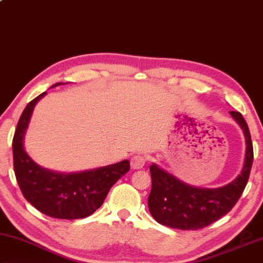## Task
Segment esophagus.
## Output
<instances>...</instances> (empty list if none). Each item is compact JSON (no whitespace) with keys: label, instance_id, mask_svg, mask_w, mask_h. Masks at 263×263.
Here are the masks:
<instances>
[{"label":"esophagus","instance_id":"1","mask_svg":"<svg viewBox=\"0 0 263 263\" xmlns=\"http://www.w3.org/2000/svg\"><path fill=\"white\" fill-rule=\"evenodd\" d=\"M145 156L143 155H134L132 157L130 160V164H132V168L133 169H141L143 168V165L145 164Z\"/></svg>","mask_w":263,"mask_h":263}]
</instances>
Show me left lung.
Segmentation results:
<instances>
[{"label":"left lung","instance_id":"left-lung-1","mask_svg":"<svg viewBox=\"0 0 263 263\" xmlns=\"http://www.w3.org/2000/svg\"><path fill=\"white\" fill-rule=\"evenodd\" d=\"M242 128L246 139V155L241 174L232 182L220 188H199L187 184L153 163L152 191L148 207L159 223L171 228L196 230L207 227L226 215L239 201L248 182L253 164V143L248 124L239 111H230Z\"/></svg>","mask_w":263,"mask_h":263}]
</instances>
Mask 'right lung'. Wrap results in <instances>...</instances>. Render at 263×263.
I'll use <instances>...</instances> for the list:
<instances>
[{"instance_id":"add662e5","label":"right lung","mask_w":263,"mask_h":263,"mask_svg":"<svg viewBox=\"0 0 263 263\" xmlns=\"http://www.w3.org/2000/svg\"><path fill=\"white\" fill-rule=\"evenodd\" d=\"M64 83H56L52 87ZM47 91L30 101L18 120L13 139L15 176L26 200L46 215L75 220L91 215L102 205L110 188L129 172L128 160L81 173H56L42 168L24 149V135L36 103Z\"/></svg>"}]
</instances>
